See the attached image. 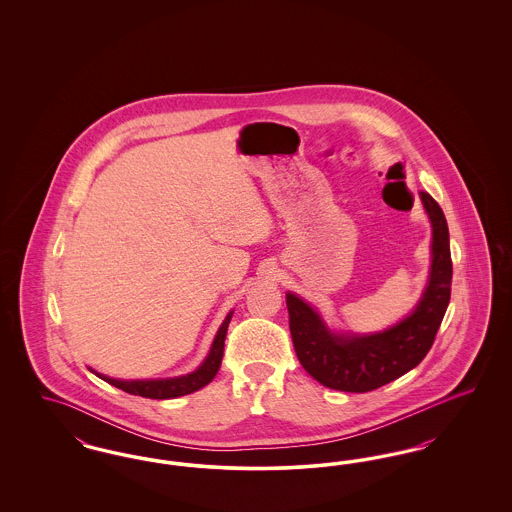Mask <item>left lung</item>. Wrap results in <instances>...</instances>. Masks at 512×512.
Wrapping results in <instances>:
<instances>
[{"label":"left lung","mask_w":512,"mask_h":512,"mask_svg":"<svg viewBox=\"0 0 512 512\" xmlns=\"http://www.w3.org/2000/svg\"><path fill=\"white\" fill-rule=\"evenodd\" d=\"M420 199L432 222V270L411 317L380 334L336 336L303 299L286 295L297 359L322 386L353 393L382 388L413 370L434 345L451 299L453 263L449 228L438 201L426 192H420Z\"/></svg>","instance_id":"1"}]
</instances>
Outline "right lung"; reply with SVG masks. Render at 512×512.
<instances>
[{
    "instance_id": "1",
    "label": "right lung",
    "mask_w": 512,
    "mask_h": 512,
    "mask_svg": "<svg viewBox=\"0 0 512 512\" xmlns=\"http://www.w3.org/2000/svg\"><path fill=\"white\" fill-rule=\"evenodd\" d=\"M230 318H232V311L228 313V317L224 318V322L219 328V334L213 341L211 353L207 355L203 365L199 366L192 374H186V376H180V378H169V380H130V382L107 378L99 372H96V374L101 380H105L107 384H111L119 390L132 393V395L147 397V399H172V397L194 393V391L201 390L203 386H207L219 372L222 353H224V338H226Z\"/></svg>"
}]
</instances>
